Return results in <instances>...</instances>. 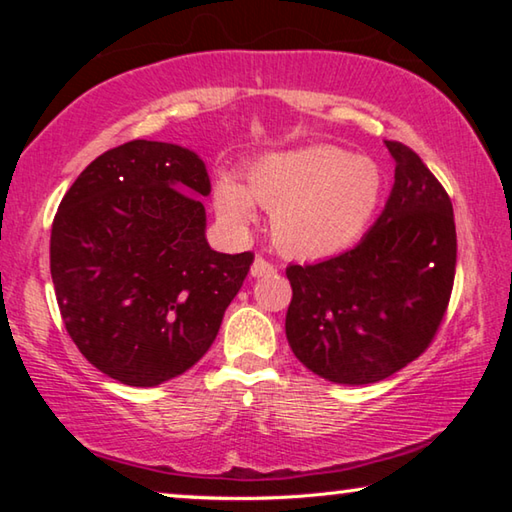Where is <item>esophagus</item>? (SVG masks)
Wrapping results in <instances>:
<instances>
[{"instance_id":"esophagus-1","label":"esophagus","mask_w":512,"mask_h":512,"mask_svg":"<svg viewBox=\"0 0 512 512\" xmlns=\"http://www.w3.org/2000/svg\"><path fill=\"white\" fill-rule=\"evenodd\" d=\"M275 266L271 262H266L264 257H255L253 266H250V275L253 277H264V275H273Z\"/></svg>"}]
</instances>
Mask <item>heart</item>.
Returning a JSON list of instances; mask_svg holds the SVG:
<instances>
[{
	"instance_id": "heart-1",
	"label": "heart",
	"mask_w": 512,
	"mask_h": 512,
	"mask_svg": "<svg viewBox=\"0 0 512 512\" xmlns=\"http://www.w3.org/2000/svg\"><path fill=\"white\" fill-rule=\"evenodd\" d=\"M379 167L332 144L264 155L248 169L246 189L232 178L214 187V212L241 232L255 221L253 203L271 212V235L293 259H323L350 248L377 210Z\"/></svg>"
}]
</instances>
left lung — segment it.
<instances>
[{"label": "left lung", "instance_id": "8db88e82", "mask_svg": "<svg viewBox=\"0 0 512 512\" xmlns=\"http://www.w3.org/2000/svg\"><path fill=\"white\" fill-rule=\"evenodd\" d=\"M395 183L357 246L289 266L287 341L302 366L343 386L391 377L427 350L456 271L454 210L409 146L384 142Z\"/></svg>", "mask_w": 512, "mask_h": 512}]
</instances>
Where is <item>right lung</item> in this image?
<instances>
[{"mask_svg":"<svg viewBox=\"0 0 512 512\" xmlns=\"http://www.w3.org/2000/svg\"><path fill=\"white\" fill-rule=\"evenodd\" d=\"M201 155L133 140L90 162L51 225V280L76 348L103 375L151 388L210 350L253 253L210 248Z\"/></svg>","mask_w":512,"mask_h":512,"instance_id":"add662e5","label":"right lung"}]
</instances>
